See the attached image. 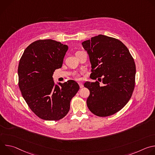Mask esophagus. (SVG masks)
Segmentation results:
<instances>
[{
  "label": "esophagus",
  "instance_id": "obj_1",
  "mask_svg": "<svg viewBox=\"0 0 155 155\" xmlns=\"http://www.w3.org/2000/svg\"><path fill=\"white\" fill-rule=\"evenodd\" d=\"M78 84H79L80 88H82V87H83V86H84L83 84H82V83H81V82H79V83H78Z\"/></svg>",
  "mask_w": 155,
  "mask_h": 155
}]
</instances>
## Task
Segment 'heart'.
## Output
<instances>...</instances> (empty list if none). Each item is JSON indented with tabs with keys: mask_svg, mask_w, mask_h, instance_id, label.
<instances>
[{
	"mask_svg": "<svg viewBox=\"0 0 155 155\" xmlns=\"http://www.w3.org/2000/svg\"><path fill=\"white\" fill-rule=\"evenodd\" d=\"M75 78H76L77 80H79V79H80V77H79L78 75H77V76L75 77Z\"/></svg>",
	"mask_w": 155,
	"mask_h": 155,
	"instance_id": "obj_1",
	"label": "heart"
}]
</instances>
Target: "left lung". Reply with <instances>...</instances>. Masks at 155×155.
<instances>
[{
	"label": "left lung",
	"mask_w": 155,
	"mask_h": 155,
	"mask_svg": "<svg viewBox=\"0 0 155 155\" xmlns=\"http://www.w3.org/2000/svg\"><path fill=\"white\" fill-rule=\"evenodd\" d=\"M81 44L90 58L91 78L102 82L84 83L90 92L87 106L99 117L114 115L126 105L134 91V59L124 44L113 37L100 34Z\"/></svg>",
	"instance_id": "8db88e82"
}]
</instances>
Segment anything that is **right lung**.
Masks as SVG:
<instances>
[{
  "label": "right lung",
  "instance_id": "obj_1",
  "mask_svg": "<svg viewBox=\"0 0 155 155\" xmlns=\"http://www.w3.org/2000/svg\"><path fill=\"white\" fill-rule=\"evenodd\" d=\"M68 46L51 39L39 40L25 49L18 69L19 87L32 111L45 120H59L69 111L79 90L74 80L55 84L53 75L62 67Z\"/></svg>",
  "mask_w": 155,
  "mask_h": 155
}]
</instances>
